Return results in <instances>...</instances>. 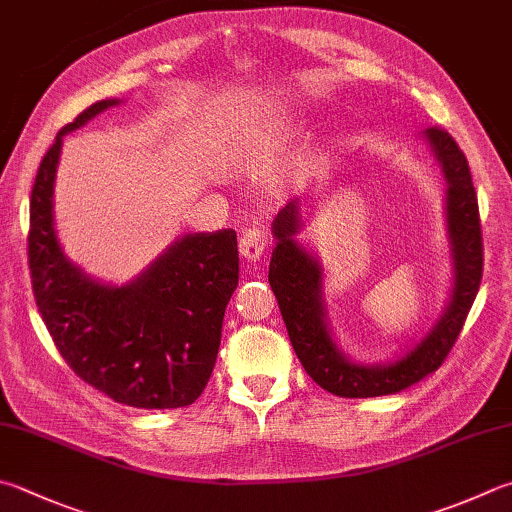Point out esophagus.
Here are the masks:
<instances>
[{
  "mask_svg": "<svg viewBox=\"0 0 512 512\" xmlns=\"http://www.w3.org/2000/svg\"><path fill=\"white\" fill-rule=\"evenodd\" d=\"M267 243H269V236L265 227H249L240 234V254H243L247 260H258L263 256Z\"/></svg>",
  "mask_w": 512,
  "mask_h": 512,
  "instance_id": "1",
  "label": "esophagus"
}]
</instances>
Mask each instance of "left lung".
<instances>
[{"mask_svg": "<svg viewBox=\"0 0 512 512\" xmlns=\"http://www.w3.org/2000/svg\"><path fill=\"white\" fill-rule=\"evenodd\" d=\"M426 138L435 149L448 182V234L455 260V287L448 310L410 354L390 365H354L339 352L325 323L321 301V267L294 243L298 200L285 205L274 220L276 249L269 263V285L281 307L298 361L323 390L345 399H368L410 388L446 361L466 323L484 274V238L477 194L464 151L446 129L432 127Z\"/></svg>", "mask_w": 512, "mask_h": 512, "instance_id": "1", "label": "left lung"}]
</instances>
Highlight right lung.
Instances as JSON below:
<instances>
[{"label":"right lung","instance_id":"add662e5","mask_svg":"<svg viewBox=\"0 0 512 512\" xmlns=\"http://www.w3.org/2000/svg\"><path fill=\"white\" fill-rule=\"evenodd\" d=\"M113 104L95 102L57 131L37 169L28 227L35 303L82 381L131 408H185L214 372L225 307L238 285L236 231L180 238L124 287L95 283L66 260L53 229L62 138Z\"/></svg>","mask_w":512,"mask_h":512}]
</instances>
